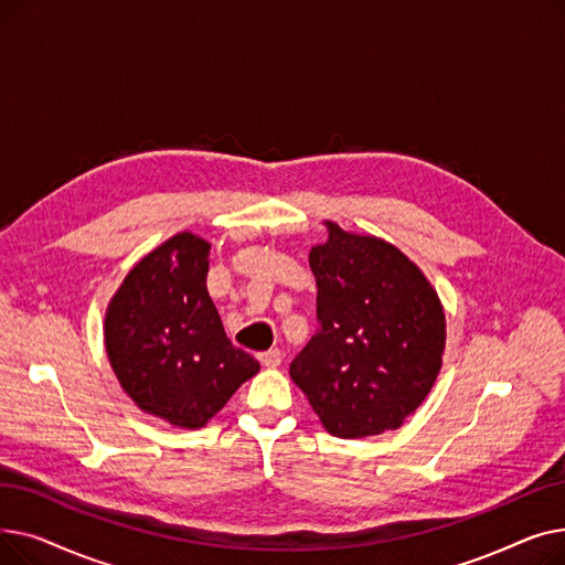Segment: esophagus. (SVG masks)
I'll use <instances>...</instances> for the list:
<instances>
[{
  "instance_id": "obj_1",
  "label": "esophagus",
  "mask_w": 565,
  "mask_h": 565,
  "mask_svg": "<svg viewBox=\"0 0 565 565\" xmlns=\"http://www.w3.org/2000/svg\"><path fill=\"white\" fill-rule=\"evenodd\" d=\"M281 350L279 348H273V350H265L258 354V362L265 366V369H277L281 364Z\"/></svg>"
}]
</instances>
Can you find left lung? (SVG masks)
<instances>
[{
  "label": "left lung",
  "instance_id": "left-lung-1",
  "mask_svg": "<svg viewBox=\"0 0 565 565\" xmlns=\"http://www.w3.org/2000/svg\"><path fill=\"white\" fill-rule=\"evenodd\" d=\"M328 231L309 254L318 330L290 362V377L334 437L396 430L441 369V305L394 245L334 222Z\"/></svg>",
  "mask_w": 565,
  "mask_h": 565
}]
</instances>
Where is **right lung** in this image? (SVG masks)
Listing matches in <instances>:
<instances>
[{
	"mask_svg": "<svg viewBox=\"0 0 565 565\" xmlns=\"http://www.w3.org/2000/svg\"><path fill=\"white\" fill-rule=\"evenodd\" d=\"M211 245L178 233L143 256L109 302L105 345L126 394L181 428H201L258 373L207 295Z\"/></svg>",
	"mask_w": 565,
	"mask_h": 565,
	"instance_id": "right-lung-1",
	"label": "right lung"
}]
</instances>
